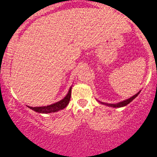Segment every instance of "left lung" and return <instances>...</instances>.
Returning a JSON list of instances; mask_svg holds the SVG:
<instances>
[{"mask_svg": "<svg viewBox=\"0 0 157 157\" xmlns=\"http://www.w3.org/2000/svg\"><path fill=\"white\" fill-rule=\"evenodd\" d=\"M140 91L141 90H140V91L138 92L137 93H136L135 95H134L133 96H131V97H130L129 99H125V100L124 101H121V102H118V103H115V104H112V103H106V102H100V103L103 104V105H107V106H110V107H113V108H120V107H124L125 106V105H127L128 104H129L130 102H132L133 100H134V99H135L136 97H137V96L139 95V93H140Z\"/></svg>", "mask_w": 157, "mask_h": 157, "instance_id": "1", "label": "left lung"}]
</instances>
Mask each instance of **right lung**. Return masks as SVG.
<instances>
[{
  "label": "right lung",
  "mask_w": 157,
  "mask_h": 157,
  "mask_svg": "<svg viewBox=\"0 0 157 157\" xmlns=\"http://www.w3.org/2000/svg\"><path fill=\"white\" fill-rule=\"evenodd\" d=\"M71 88H72V86L70 87L68 93H67V94L66 95V96L64 98V99L58 101V102H55V103L51 104V105H46V106H40V107L28 106V107H29V109H31L32 110L38 112V113H43V114L52 113V112H56L60 110H62V109H64L65 107H67V105H68L70 99H71Z\"/></svg>",
  "instance_id": "obj_1"
}]
</instances>
